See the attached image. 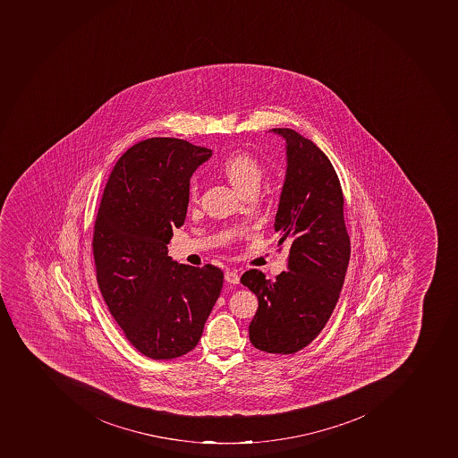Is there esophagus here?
<instances>
[{
    "instance_id": "obj_1",
    "label": "esophagus",
    "mask_w": 458,
    "mask_h": 458,
    "mask_svg": "<svg viewBox=\"0 0 458 458\" xmlns=\"http://www.w3.org/2000/svg\"><path fill=\"white\" fill-rule=\"evenodd\" d=\"M225 281L229 283V284H238L239 274L233 271V269H227L226 273H225Z\"/></svg>"
}]
</instances>
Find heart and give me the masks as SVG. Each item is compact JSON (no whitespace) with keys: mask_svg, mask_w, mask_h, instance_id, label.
<instances>
[{"mask_svg":"<svg viewBox=\"0 0 458 458\" xmlns=\"http://www.w3.org/2000/svg\"><path fill=\"white\" fill-rule=\"evenodd\" d=\"M222 169H224L227 180L231 181L234 189L241 192L252 189V187H259L262 173H264L261 164L254 157H250V154H243V152L227 157ZM190 194H191L192 199H196L197 194H199V185L196 182H192Z\"/></svg>","mask_w":458,"mask_h":458,"instance_id":"obj_1","label":"heart"}]
</instances>
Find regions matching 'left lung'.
I'll return each instance as SVG.
<instances>
[{
	"label": "left lung",
	"mask_w": 458,
	"mask_h": 458,
	"mask_svg": "<svg viewBox=\"0 0 458 458\" xmlns=\"http://www.w3.org/2000/svg\"><path fill=\"white\" fill-rule=\"evenodd\" d=\"M284 139L285 177L274 231L289 245L287 271L267 280L258 269L241 283L258 297L250 339L269 354L308 346L331 318L350 262L344 196L331 161L293 129H271Z\"/></svg>",
	"instance_id": "obj_1"
}]
</instances>
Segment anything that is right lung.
<instances>
[{
    "instance_id": "right-lung-1",
    "label": "right lung",
    "mask_w": 458,
    "mask_h": 458,
    "mask_svg": "<svg viewBox=\"0 0 458 458\" xmlns=\"http://www.w3.org/2000/svg\"><path fill=\"white\" fill-rule=\"evenodd\" d=\"M212 150L154 138L113 168L94 226L97 281L115 322L152 360L187 354L200 341L224 285L217 267L173 261L168 243L184 225L190 178Z\"/></svg>"
}]
</instances>
